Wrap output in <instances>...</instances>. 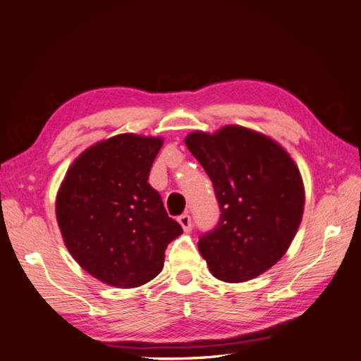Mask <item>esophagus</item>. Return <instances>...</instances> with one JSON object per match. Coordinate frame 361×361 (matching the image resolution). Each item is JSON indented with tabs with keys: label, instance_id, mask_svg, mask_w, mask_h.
Wrapping results in <instances>:
<instances>
[{
	"label": "esophagus",
	"instance_id": "obj_1",
	"mask_svg": "<svg viewBox=\"0 0 361 361\" xmlns=\"http://www.w3.org/2000/svg\"><path fill=\"white\" fill-rule=\"evenodd\" d=\"M178 222H180V225L185 231H190V228H192V221H190L189 214H181L178 217Z\"/></svg>",
	"mask_w": 361,
	"mask_h": 361
}]
</instances>
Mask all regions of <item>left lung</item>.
Masks as SVG:
<instances>
[{
  "mask_svg": "<svg viewBox=\"0 0 361 361\" xmlns=\"http://www.w3.org/2000/svg\"><path fill=\"white\" fill-rule=\"evenodd\" d=\"M186 147L213 181L221 217L200 236L211 274L228 283L258 277L285 255L298 233L305 190L280 144L244 126L194 131Z\"/></svg>",
  "mask_w": 361,
  "mask_h": 361,
  "instance_id": "8db88e82",
  "label": "left lung"
}]
</instances>
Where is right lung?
Wrapping results in <instances>:
<instances>
[{"instance_id":"right-lung-1","label":"right lung","mask_w":361,"mask_h":361,"mask_svg":"<svg viewBox=\"0 0 361 361\" xmlns=\"http://www.w3.org/2000/svg\"><path fill=\"white\" fill-rule=\"evenodd\" d=\"M161 137L126 133L89 147L68 167L56 219L84 271L116 288L145 285L164 266L181 225L169 217L148 175Z\"/></svg>"}]
</instances>
